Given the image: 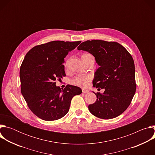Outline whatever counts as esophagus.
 Returning a JSON list of instances; mask_svg holds the SVG:
<instances>
[{
	"mask_svg": "<svg viewBox=\"0 0 155 155\" xmlns=\"http://www.w3.org/2000/svg\"><path fill=\"white\" fill-rule=\"evenodd\" d=\"M82 92H83V93L86 94V93H89V91L87 90H85V89H82Z\"/></svg>",
	"mask_w": 155,
	"mask_h": 155,
	"instance_id": "esophagus-1",
	"label": "esophagus"
}]
</instances>
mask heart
<instances>
[{
    "mask_svg": "<svg viewBox=\"0 0 155 155\" xmlns=\"http://www.w3.org/2000/svg\"><path fill=\"white\" fill-rule=\"evenodd\" d=\"M91 58H93V56L89 53H84L81 55V59L83 61H86ZM65 68L67 67V64H65ZM92 77L91 75H80V76H76L73 78L71 80V83L72 84L81 86V87H86L88 85L89 83L91 81Z\"/></svg>",
    "mask_w": 155,
    "mask_h": 155,
    "instance_id": "obj_1",
    "label": "heart"
}]
</instances>
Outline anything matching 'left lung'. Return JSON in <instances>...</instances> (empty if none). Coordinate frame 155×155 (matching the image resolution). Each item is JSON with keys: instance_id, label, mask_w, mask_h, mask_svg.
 <instances>
[{"instance_id": "1", "label": "left lung", "mask_w": 155, "mask_h": 155, "mask_svg": "<svg viewBox=\"0 0 155 155\" xmlns=\"http://www.w3.org/2000/svg\"><path fill=\"white\" fill-rule=\"evenodd\" d=\"M77 49L88 51L95 57L100 67L94 74L93 86L105 89L103 94L94 93L97 99L88 105L90 112L104 120L117 117L127 108L136 93L133 58L115 41L87 40Z\"/></svg>"}]
</instances>
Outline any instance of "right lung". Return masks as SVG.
Here are the masks:
<instances>
[{
    "instance_id": "1",
    "label": "right lung",
    "mask_w": 155,
    "mask_h": 155,
    "mask_svg": "<svg viewBox=\"0 0 155 155\" xmlns=\"http://www.w3.org/2000/svg\"><path fill=\"white\" fill-rule=\"evenodd\" d=\"M80 43L52 41L33 47L25 56L19 72L21 91L32 112L40 119L62 118L73 97L82 93L79 87L70 84L61 90L55 82L65 76L64 58Z\"/></svg>"
}]
</instances>
